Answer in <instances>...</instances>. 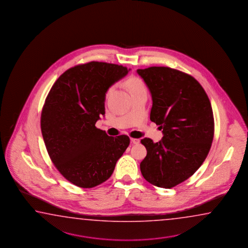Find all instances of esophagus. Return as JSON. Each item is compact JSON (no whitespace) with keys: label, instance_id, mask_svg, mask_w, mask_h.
<instances>
[{"label":"esophagus","instance_id":"34e87169","mask_svg":"<svg viewBox=\"0 0 248 248\" xmlns=\"http://www.w3.org/2000/svg\"><path fill=\"white\" fill-rule=\"evenodd\" d=\"M131 142L134 144H138L140 142L139 139H136V138H131Z\"/></svg>","mask_w":248,"mask_h":248}]
</instances>
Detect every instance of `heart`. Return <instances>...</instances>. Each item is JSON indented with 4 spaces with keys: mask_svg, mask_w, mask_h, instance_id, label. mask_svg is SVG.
<instances>
[{
    "mask_svg": "<svg viewBox=\"0 0 248 248\" xmlns=\"http://www.w3.org/2000/svg\"><path fill=\"white\" fill-rule=\"evenodd\" d=\"M125 83H126V88L128 89V91L130 92L132 95L141 92V91H146L145 86L140 78L132 77V78H128ZM112 90H113V87H110L107 90L106 97H108L111 95Z\"/></svg>",
    "mask_w": 248,
    "mask_h": 248,
    "instance_id": "b5f03b06",
    "label": "heart"
}]
</instances>
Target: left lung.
<instances>
[{"mask_svg":"<svg viewBox=\"0 0 248 248\" xmlns=\"http://www.w3.org/2000/svg\"><path fill=\"white\" fill-rule=\"evenodd\" d=\"M152 97L151 121L163 130L153 142L141 140L147 155L140 164L151 184L171 188L194 174L209 154L214 117L207 93L188 74L168 67L137 69Z\"/></svg>","mask_w":248,"mask_h":248,"instance_id":"1","label":"left lung"}]
</instances>
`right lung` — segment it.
<instances>
[{"label":"right lung","mask_w":248,"mask_h":248,"mask_svg":"<svg viewBox=\"0 0 248 248\" xmlns=\"http://www.w3.org/2000/svg\"><path fill=\"white\" fill-rule=\"evenodd\" d=\"M128 71L99 62L78 65L56 80L46 98L40 126L46 151L61 174L79 187L108 180L129 145L128 136H107L95 126L105 115L107 90Z\"/></svg>","instance_id":"obj_1"}]
</instances>
